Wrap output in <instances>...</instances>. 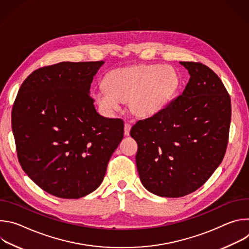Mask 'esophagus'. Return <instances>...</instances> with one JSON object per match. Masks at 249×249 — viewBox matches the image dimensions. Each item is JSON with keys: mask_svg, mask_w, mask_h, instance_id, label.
Listing matches in <instances>:
<instances>
[{"mask_svg": "<svg viewBox=\"0 0 249 249\" xmlns=\"http://www.w3.org/2000/svg\"><path fill=\"white\" fill-rule=\"evenodd\" d=\"M130 130H131V125L129 123H125L124 124V135L125 136H129Z\"/></svg>", "mask_w": 249, "mask_h": 249, "instance_id": "1", "label": "esophagus"}]
</instances>
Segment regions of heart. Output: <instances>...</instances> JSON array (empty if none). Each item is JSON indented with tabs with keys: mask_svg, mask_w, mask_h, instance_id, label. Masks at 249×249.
Segmentation results:
<instances>
[{
	"mask_svg": "<svg viewBox=\"0 0 249 249\" xmlns=\"http://www.w3.org/2000/svg\"><path fill=\"white\" fill-rule=\"evenodd\" d=\"M179 86L176 71L160 64L139 65L111 71L104 78V87L93 91L98 108L106 115L127 101L130 111L139 117H151L173 98Z\"/></svg>",
	"mask_w": 249,
	"mask_h": 249,
	"instance_id": "heart-1",
	"label": "heart"
}]
</instances>
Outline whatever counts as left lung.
<instances>
[{"label":"left lung","mask_w":249,"mask_h":249,"mask_svg":"<svg viewBox=\"0 0 249 249\" xmlns=\"http://www.w3.org/2000/svg\"><path fill=\"white\" fill-rule=\"evenodd\" d=\"M180 64L190 75L182 93L130 132L141 182L160 197L200 188L221 164L229 140L231 105L224 84L201 63Z\"/></svg>","instance_id":"obj_1"}]
</instances>
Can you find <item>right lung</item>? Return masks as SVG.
Wrapping results in <instances>:
<instances>
[{
	"label": "right lung",
	"instance_id": "obj_1",
	"mask_svg": "<svg viewBox=\"0 0 249 249\" xmlns=\"http://www.w3.org/2000/svg\"><path fill=\"white\" fill-rule=\"evenodd\" d=\"M104 64L61 62L34 71L12 111L18 161L47 193L79 199L101 184L124 134L121 119L99 115L90 84Z\"/></svg>",
	"mask_w": 249,
	"mask_h": 249
}]
</instances>
